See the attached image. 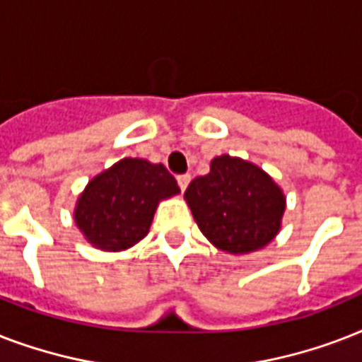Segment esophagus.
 <instances>
[{"mask_svg":"<svg viewBox=\"0 0 362 362\" xmlns=\"http://www.w3.org/2000/svg\"><path fill=\"white\" fill-rule=\"evenodd\" d=\"M176 180H178V186H180L182 192H186L187 184L192 182V176H189V175H180V176H178V178H176Z\"/></svg>","mask_w":362,"mask_h":362,"instance_id":"obj_1","label":"esophagus"}]
</instances>
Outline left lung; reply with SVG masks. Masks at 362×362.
Instances as JSON below:
<instances>
[{
	"label": "left lung",
	"instance_id": "left-lung-1",
	"mask_svg": "<svg viewBox=\"0 0 362 362\" xmlns=\"http://www.w3.org/2000/svg\"><path fill=\"white\" fill-rule=\"evenodd\" d=\"M199 229L212 246L231 255L269 246L281 229L286 195L259 165L229 153L210 161L184 193Z\"/></svg>",
	"mask_w": 362,
	"mask_h": 362
}]
</instances>
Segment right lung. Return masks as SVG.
I'll return each mask as SVG.
<instances>
[{"label": "right lung", "instance_id": "1", "mask_svg": "<svg viewBox=\"0 0 362 362\" xmlns=\"http://www.w3.org/2000/svg\"><path fill=\"white\" fill-rule=\"evenodd\" d=\"M180 193L161 163L124 158L88 182L73 218L88 244L124 252L146 237L159 203Z\"/></svg>", "mask_w": 362, "mask_h": 362}]
</instances>
